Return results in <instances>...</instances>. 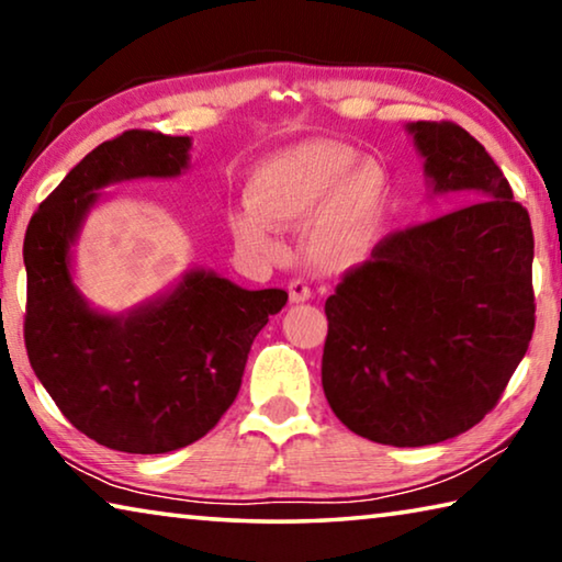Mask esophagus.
I'll list each match as a JSON object with an SVG mask.
<instances>
[{
	"label": "esophagus",
	"instance_id": "esophagus-1",
	"mask_svg": "<svg viewBox=\"0 0 562 562\" xmlns=\"http://www.w3.org/2000/svg\"><path fill=\"white\" fill-rule=\"evenodd\" d=\"M288 292H290V300H292V302H307V300L312 297L310 284L304 282V280H290Z\"/></svg>",
	"mask_w": 562,
	"mask_h": 562
}]
</instances>
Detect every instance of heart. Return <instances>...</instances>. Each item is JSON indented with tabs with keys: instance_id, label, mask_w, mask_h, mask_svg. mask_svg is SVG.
Wrapping results in <instances>:
<instances>
[{
	"instance_id": "heart-1",
	"label": "heart",
	"mask_w": 562,
	"mask_h": 562,
	"mask_svg": "<svg viewBox=\"0 0 562 562\" xmlns=\"http://www.w3.org/2000/svg\"><path fill=\"white\" fill-rule=\"evenodd\" d=\"M331 140H307L265 158L247 180V205L227 213L235 243L268 252L278 225H304L312 262L339 270L372 243L384 211L386 180L372 160Z\"/></svg>"
}]
</instances>
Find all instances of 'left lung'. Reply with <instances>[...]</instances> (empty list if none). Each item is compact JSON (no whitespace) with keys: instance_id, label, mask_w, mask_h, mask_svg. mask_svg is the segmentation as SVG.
Masks as SVG:
<instances>
[{"instance_id":"obj_1","label":"left lung","mask_w":562,"mask_h":562,"mask_svg":"<svg viewBox=\"0 0 562 562\" xmlns=\"http://www.w3.org/2000/svg\"><path fill=\"white\" fill-rule=\"evenodd\" d=\"M434 193L463 206L389 233L325 302L322 386L341 424L386 446L469 431L536 329L532 227L488 150L451 121L408 123Z\"/></svg>"}]
</instances>
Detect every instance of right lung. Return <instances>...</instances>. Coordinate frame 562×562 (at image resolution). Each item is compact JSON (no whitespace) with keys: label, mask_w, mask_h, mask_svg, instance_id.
<instances>
[{"label":"right lung","mask_w":562,"mask_h":562,"mask_svg":"<svg viewBox=\"0 0 562 562\" xmlns=\"http://www.w3.org/2000/svg\"><path fill=\"white\" fill-rule=\"evenodd\" d=\"M188 150V136L123 131L69 170L24 235L30 364L76 429L113 451L168 453L203 439L240 392L258 331L288 302L278 288L190 270L166 297L113 317L74 288L69 250L97 190L173 178Z\"/></svg>","instance_id":"1"}]
</instances>
